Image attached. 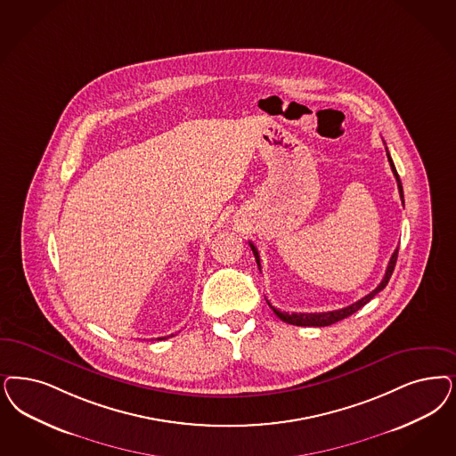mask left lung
<instances>
[{"label":"left lung","mask_w":456,"mask_h":456,"mask_svg":"<svg viewBox=\"0 0 456 456\" xmlns=\"http://www.w3.org/2000/svg\"><path fill=\"white\" fill-rule=\"evenodd\" d=\"M387 150V148H386ZM387 159H389V163H391V170H393L394 176H395V182H397V189H399V195H401V200H403V205H404V193H403V185H401V180H399V175L395 172V167H394L393 158L389 155V151H387ZM249 246H251L252 254H254V257H256V263H257V267H259V271H261V259H259V252L256 249V246L252 244L251 240H249ZM397 251H399V248L393 252V256H391V259H389V265H387V269H386V274H384V278H382V281L379 283L376 289L374 291H370L367 297H363V298L359 299V301H355V303H352V305H348L346 308H340V310H335V312H325V314H284V312H280L278 308H274L269 301H267V305L271 306V310L274 312V314L280 318V320H283L286 323H289V325H297V327H329L331 323H337V322H340V320H344L346 316H350L352 314H355L357 310H361L363 305H367L370 299L376 297L379 291H382L387 283H389V280H391V276H393L394 266H395V261H397Z\"/></svg>","instance_id":"left-lung-1"}]
</instances>
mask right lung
<instances>
[{
    "label": "right lung",
    "instance_id": "right-lung-1",
    "mask_svg": "<svg viewBox=\"0 0 456 456\" xmlns=\"http://www.w3.org/2000/svg\"><path fill=\"white\" fill-rule=\"evenodd\" d=\"M158 340H161V338H158Z\"/></svg>",
    "mask_w": 456,
    "mask_h": 456
}]
</instances>
